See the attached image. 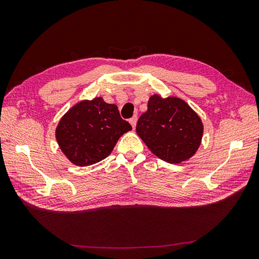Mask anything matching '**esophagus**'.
<instances>
[{
    "label": "esophagus",
    "mask_w": 259,
    "mask_h": 259,
    "mask_svg": "<svg viewBox=\"0 0 259 259\" xmlns=\"http://www.w3.org/2000/svg\"><path fill=\"white\" fill-rule=\"evenodd\" d=\"M129 122H130V124L133 125V128L135 129V126H136V123H137V115H134L133 117H131V119L129 120Z\"/></svg>",
    "instance_id": "34e87169"
}]
</instances>
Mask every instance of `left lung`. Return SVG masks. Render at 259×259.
Returning <instances> with one entry per match:
<instances>
[{
  "mask_svg": "<svg viewBox=\"0 0 259 259\" xmlns=\"http://www.w3.org/2000/svg\"><path fill=\"white\" fill-rule=\"evenodd\" d=\"M136 131L152 153L169 163H181L198 150L203 134L201 119L177 97L152 96Z\"/></svg>",
  "mask_w": 259,
  "mask_h": 259,
  "instance_id": "obj_1",
  "label": "left lung"
}]
</instances>
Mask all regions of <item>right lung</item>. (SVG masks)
<instances>
[{
	"instance_id": "right-lung-1",
	"label": "right lung",
	"mask_w": 259,
	"mask_h": 259,
	"mask_svg": "<svg viewBox=\"0 0 259 259\" xmlns=\"http://www.w3.org/2000/svg\"><path fill=\"white\" fill-rule=\"evenodd\" d=\"M131 129L116 105L98 97L83 100L69 109L57 125L56 138L69 161L85 166L111 154L119 138Z\"/></svg>"
}]
</instances>
